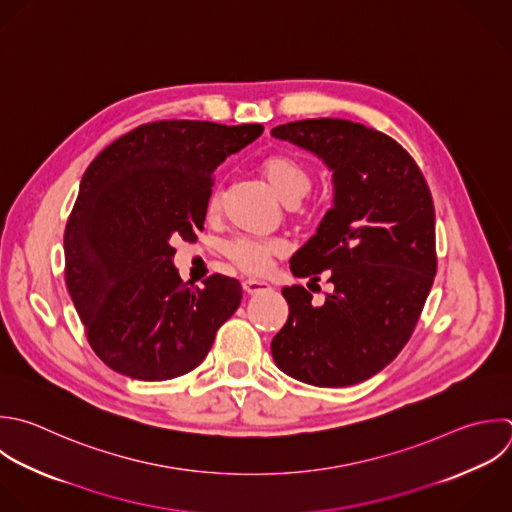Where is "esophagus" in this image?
I'll return each instance as SVG.
<instances>
[{"label":"esophagus","mask_w":512,"mask_h":512,"mask_svg":"<svg viewBox=\"0 0 512 512\" xmlns=\"http://www.w3.org/2000/svg\"><path fill=\"white\" fill-rule=\"evenodd\" d=\"M242 288H244V292H246V294H250V296H256V294L268 292L272 286H270L268 282H264V280L248 278V280H244V282H242Z\"/></svg>","instance_id":"obj_1"}]
</instances>
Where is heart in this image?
<instances>
[{"label": "heart", "instance_id": "b5f03b06", "mask_svg": "<svg viewBox=\"0 0 512 512\" xmlns=\"http://www.w3.org/2000/svg\"><path fill=\"white\" fill-rule=\"evenodd\" d=\"M262 174L278 196V200L286 206L300 204L312 188L310 170L294 156L276 154L270 156L262 164ZM222 204V190L216 186L206 202L208 216H216ZM284 252V242L278 238H234L224 246L226 258L248 274H264L270 268L272 258Z\"/></svg>", "mask_w": 512, "mask_h": 512}]
</instances>
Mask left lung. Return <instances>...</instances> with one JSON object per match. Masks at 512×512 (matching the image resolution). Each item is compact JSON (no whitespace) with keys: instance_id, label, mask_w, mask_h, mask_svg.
I'll list each match as a JSON object with an SVG mask.
<instances>
[{"instance_id":"left-lung-1","label":"left lung","mask_w":512,"mask_h":512,"mask_svg":"<svg viewBox=\"0 0 512 512\" xmlns=\"http://www.w3.org/2000/svg\"><path fill=\"white\" fill-rule=\"evenodd\" d=\"M274 138L318 156L334 200L316 234L292 256L296 278L330 270L322 304L286 286L290 314L272 340L276 366L314 386L358 384L408 342L436 274L434 204L410 154L356 122L318 118L276 126Z\"/></svg>"}]
</instances>
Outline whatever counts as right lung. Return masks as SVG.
Instances as JSON below:
<instances>
[{
    "mask_svg": "<svg viewBox=\"0 0 512 512\" xmlns=\"http://www.w3.org/2000/svg\"><path fill=\"white\" fill-rule=\"evenodd\" d=\"M260 124H144L88 166L64 234L66 284L94 352L116 372L170 380L194 370L238 310V280L182 282L172 240L204 228L214 170Z\"/></svg>",
    "mask_w": 512,
    "mask_h": 512,
    "instance_id": "right-lung-1",
    "label": "right lung"
}]
</instances>
